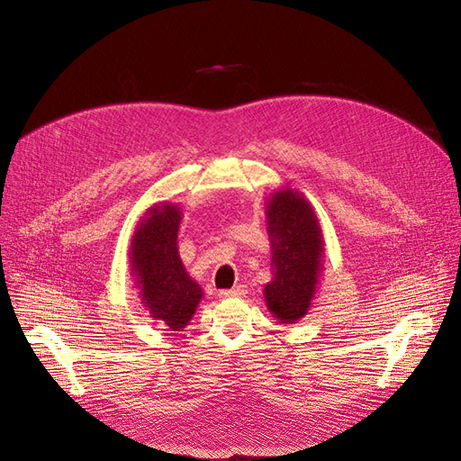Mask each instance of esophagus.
Instances as JSON below:
<instances>
[{"label":"esophagus","instance_id":"esophagus-1","mask_svg":"<svg viewBox=\"0 0 461 461\" xmlns=\"http://www.w3.org/2000/svg\"><path fill=\"white\" fill-rule=\"evenodd\" d=\"M242 294H247V287L244 285H237L233 289L221 291V298H231V296H242Z\"/></svg>","mask_w":461,"mask_h":461}]
</instances>
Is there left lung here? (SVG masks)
I'll use <instances>...</instances> for the list:
<instances>
[{
	"instance_id": "1",
	"label": "left lung",
	"mask_w": 461,
	"mask_h": 461,
	"mask_svg": "<svg viewBox=\"0 0 461 461\" xmlns=\"http://www.w3.org/2000/svg\"><path fill=\"white\" fill-rule=\"evenodd\" d=\"M272 242V282L265 287L268 310L282 322L308 312L321 270L322 235L315 212L300 193H276L267 207Z\"/></svg>"
}]
</instances>
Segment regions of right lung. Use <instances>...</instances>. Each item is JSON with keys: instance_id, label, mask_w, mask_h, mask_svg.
Here are the masks:
<instances>
[{"instance_id": "add662e5", "label": "right lung", "mask_w": 461, "mask_h": 461, "mask_svg": "<svg viewBox=\"0 0 461 461\" xmlns=\"http://www.w3.org/2000/svg\"><path fill=\"white\" fill-rule=\"evenodd\" d=\"M181 212L172 203L156 205L131 240V263L151 317L177 331L185 326L202 298L177 254Z\"/></svg>"}]
</instances>
